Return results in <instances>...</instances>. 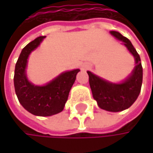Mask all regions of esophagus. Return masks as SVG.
Instances as JSON below:
<instances>
[{
    "instance_id": "34e87169",
    "label": "esophagus",
    "mask_w": 153,
    "mask_h": 153,
    "mask_svg": "<svg viewBox=\"0 0 153 153\" xmlns=\"http://www.w3.org/2000/svg\"><path fill=\"white\" fill-rule=\"evenodd\" d=\"M90 67H91V65H90L89 64L85 63V64H83V65H82L81 69H82L83 71H87V70H89V69H90Z\"/></svg>"
}]
</instances>
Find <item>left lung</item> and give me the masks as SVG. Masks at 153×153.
I'll use <instances>...</instances> for the list:
<instances>
[{
  "instance_id": "left-lung-1",
  "label": "left lung",
  "mask_w": 153,
  "mask_h": 153,
  "mask_svg": "<svg viewBox=\"0 0 153 153\" xmlns=\"http://www.w3.org/2000/svg\"><path fill=\"white\" fill-rule=\"evenodd\" d=\"M110 33L128 48L135 58L136 65L132 73L120 83H114L88 71L89 86L94 99L98 106L108 111L117 112L131 106L137 99L143 82V67L140 56L131 42L119 32L111 31Z\"/></svg>"
}]
</instances>
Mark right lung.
<instances>
[{
  "instance_id": "1",
  "label": "right lung",
  "mask_w": 153,
  "mask_h": 153,
  "mask_svg": "<svg viewBox=\"0 0 153 153\" xmlns=\"http://www.w3.org/2000/svg\"><path fill=\"white\" fill-rule=\"evenodd\" d=\"M46 36H40L25 47L15 66L14 87L19 103L27 111L36 116H51L61 112L79 69L64 72L43 86L30 82L26 76L27 59Z\"/></svg>"
}]
</instances>
